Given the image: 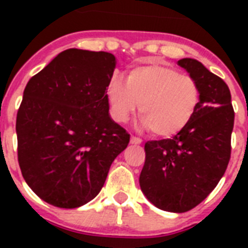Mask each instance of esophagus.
I'll use <instances>...</instances> for the list:
<instances>
[{"mask_svg":"<svg viewBox=\"0 0 248 248\" xmlns=\"http://www.w3.org/2000/svg\"><path fill=\"white\" fill-rule=\"evenodd\" d=\"M131 144H141V139L140 138H138V136H131Z\"/></svg>","mask_w":248,"mask_h":248,"instance_id":"1","label":"esophagus"}]
</instances>
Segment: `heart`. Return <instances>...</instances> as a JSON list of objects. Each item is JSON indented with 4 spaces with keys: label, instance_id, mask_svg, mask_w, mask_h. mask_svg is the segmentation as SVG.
Returning a JSON list of instances; mask_svg holds the SVG:
<instances>
[{
    "label": "heart",
    "instance_id": "heart-1",
    "mask_svg": "<svg viewBox=\"0 0 248 248\" xmlns=\"http://www.w3.org/2000/svg\"><path fill=\"white\" fill-rule=\"evenodd\" d=\"M113 120L126 122L139 105L141 126L170 138L184 130L200 103V89L190 76L173 68L147 64L131 68L127 83L113 77L107 89Z\"/></svg>",
    "mask_w": 248,
    "mask_h": 248
}]
</instances>
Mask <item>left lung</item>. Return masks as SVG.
Returning a JSON list of instances; mask_svg holds the SVG:
<instances>
[{
    "instance_id": "left-lung-1",
    "label": "left lung",
    "mask_w": 248,
    "mask_h": 248,
    "mask_svg": "<svg viewBox=\"0 0 248 248\" xmlns=\"http://www.w3.org/2000/svg\"><path fill=\"white\" fill-rule=\"evenodd\" d=\"M200 89V103L184 130L145 143L140 188L155 207L186 212L215 189L231 159L234 110L229 87L196 59L177 62Z\"/></svg>"
}]
</instances>
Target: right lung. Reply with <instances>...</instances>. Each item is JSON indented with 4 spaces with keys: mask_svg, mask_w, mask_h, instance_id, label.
Masks as SVG:
<instances>
[{
    "mask_svg": "<svg viewBox=\"0 0 248 248\" xmlns=\"http://www.w3.org/2000/svg\"><path fill=\"white\" fill-rule=\"evenodd\" d=\"M116 58L68 48L29 79L16 116L17 161L45 202L76 208L93 200L130 141L109 116Z\"/></svg>",
    "mask_w": 248,
    "mask_h": 248,
    "instance_id": "1",
    "label": "right lung"
}]
</instances>
